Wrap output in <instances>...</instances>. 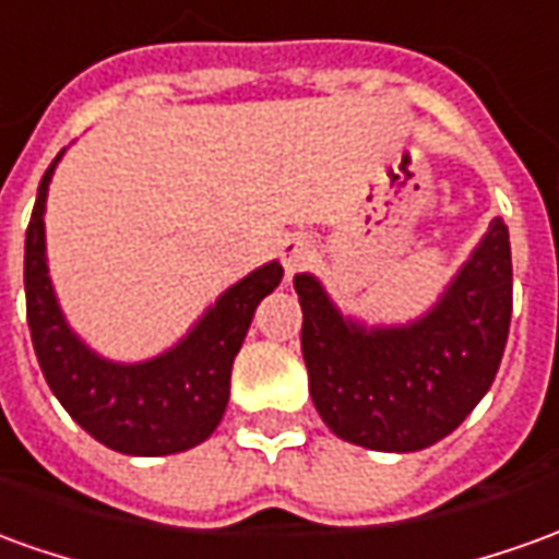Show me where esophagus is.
Listing matches in <instances>:
<instances>
[{"instance_id":"esophagus-1","label":"esophagus","mask_w":559,"mask_h":559,"mask_svg":"<svg viewBox=\"0 0 559 559\" xmlns=\"http://www.w3.org/2000/svg\"><path fill=\"white\" fill-rule=\"evenodd\" d=\"M278 253L287 278H293L296 272H302V269L311 263V257H314V241H311V236H306V233H293L287 239H281Z\"/></svg>"}]
</instances>
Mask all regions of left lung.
I'll use <instances>...</instances> for the list:
<instances>
[{
	"mask_svg": "<svg viewBox=\"0 0 559 559\" xmlns=\"http://www.w3.org/2000/svg\"><path fill=\"white\" fill-rule=\"evenodd\" d=\"M293 287L323 424L369 451H424L451 436L497 378L511 323L509 226L493 217L442 296L405 323L345 314L311 272Z\"/></svg>",
	"mask_w": 559,
	"mask_h": 559,
	"instance_id": "8db88e82",
	"label": "left lung"
}]
</instances>
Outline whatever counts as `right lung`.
Listing matches in <instances>:
<instances>
[{"label":"right lung","mask_w":559,"mask_h":559,"mask_svg":"<svg viewBox=\"0 0 559 559\" xmlns=\"http://www.w3.org/2000/svg\"><path fill=\"white\" fill-rule=\"evenodd\" d=\"M62 154L66 151L57 154L38 185L23 253L26 320L38 366L62 408L105 448L130 456L181 454L205 442L221 424L229 402L233 360L253 311L278 287L284 269L272 260L248 272L157 357L108 360L69 326L50 281L45 209Z\"/></svg>","instance_id":"right-lung-1"}]
</instances>
